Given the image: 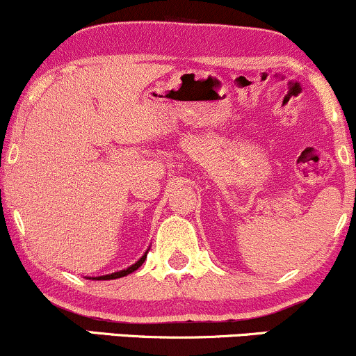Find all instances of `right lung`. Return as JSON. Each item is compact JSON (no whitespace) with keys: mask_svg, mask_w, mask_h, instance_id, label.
<instances>
[{"mask_svg":"<svg viewBox=\"0 0 356 356\" xmlns=\"http://www.w3.org/2000/svg\"><path fill=\"white\" fill-rule=\"evenodd\" d=\"M145 257H147V254L142 256L140 259H138L136 264H132V266H130V268H127V269H122V271H118V273H112V275L99 276V277H95V280H117V277H122V276H127V275H130V273H134V271H136V269H138V268L142 266V263H144V261H145Z\"/></svg>","mask_w":356,"mask_h":356,"instance_id":"right-lung-1","label":"right lung"}]
</instances>
